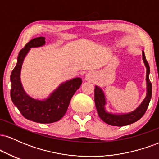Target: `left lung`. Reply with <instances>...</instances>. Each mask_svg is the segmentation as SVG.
<instances>
[{"mask_svg": "<svg viewBox=\"0 0 159 159\" xmlns=\"http://www.w3.org/2000/svg\"><path fill=\"white\" fill-rule=\"evenodd\" d=\"M143 60L144 63H145L146 67H147V93L145 99L142 102L135 111H134L132 113L126 114H121V115H116L111 114L107 113L105 110V98L102 90L99 87L96 86L95 88V104H96V110H97L98 114L99 117L103 120L105 123L111 125H114V126H124V125H129L134 122L138 121L140 120L145 112L147 111V107L149 106V102H150L151 97H152V84L149 78V66L147 59H146L145 54L143 52Z\"/></svg>", "mask_w": 159, "mask_h": 159, "instance_id": "1", "label": "left lung"}]
</instances>
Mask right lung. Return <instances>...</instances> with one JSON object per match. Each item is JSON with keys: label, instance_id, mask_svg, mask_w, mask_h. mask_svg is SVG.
Instances as JSON below:
<instances>
[{"label": "right lung", "instance_id": "obj_1", "mask_svg": "<svg viewBox=\"0 0 159 159\" xmlns=\"http://www.w3.org/2000/svg\"><path fill=\"white\" fill-rule=\"evenodd\" d=\"M45 43L43 36L34 38L19 52L17 63L10 75L12 84L10 96L12 102L24 117L36 123H52L58 121L64 116L71 98L81 85L82 80L76 78L62 84L44 101L34 99L27 95L20 81V72L24 58L30 48L42 46Z\"/></svg>", "mask_w": 159, "mask_h": 159}]
</instances>
